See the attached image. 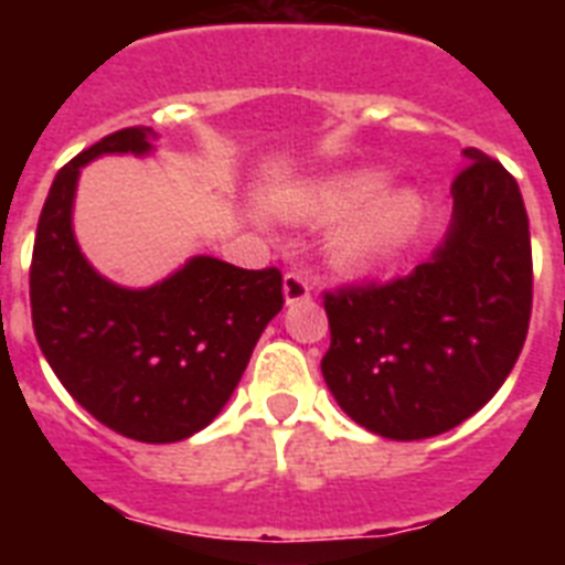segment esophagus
I'll list each match as a JSON object with an SVG mask.
<instances>
[{
  "label": "esophagus",
  "mask_w": 565,
  "mask_h": 565,
  "mask_svg": "<svg viewBox=\"0 0 565 565\" xmlns=\"http://www.w3.org/2000/svg\"><path fill=\"white\" fill-rule=\"evenodd\" d=\"M310 299V281L299 273L284 275V301L287 305H305Z\"/></svg>",
  "instance_id": "obj_1"
}]
</instances>
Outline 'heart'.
Instances as JSON below:
<instances>
[{
  "mask_svg": "<svg viewBox=\"0 0 565 565\" xmlns=\"http://www.w3.org/2000/svg\"><path fill=\"white\" fill-rule=\"evenodd\" d=\"M384 184L386 172L375 167L296 181L273 195V211L292 225H326L337 220L328 237V257L340 269L361 273L398 255L419 231V190Z\"/></svg>",
  "mask_w": 565,
  "mask_h": 565,
  "instance_id": "heart-1",
  "label": "heart"
}]
</instances>
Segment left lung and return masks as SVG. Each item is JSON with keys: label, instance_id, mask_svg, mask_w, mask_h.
Masks as SVG:
<instances>
[{"label": "left lung", "instance_id": "1", "mask_svg": "<svg viewBox=\"0 0 565 565\" xmlns=\"http://www.w3.org/2000/svg\"><path fill=\"white\" fill-rule=\"evenodd\" d=\"M451 184V222L407 278L326 292L322 375L361 428L428 439L499 393L531 322V231L516 179L478 149Z\"/></svg>", "mask_w": 565, "mask_h": 565}]
</instances>
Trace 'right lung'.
I'll return each mask as SVG.
<instances>
[{
  "label": "right lung",
  "instance_id": "1",
  "mask_svg": "<svg viewBox=\"0 0 565 565\" xmlns=\"http://www.w3.org/2000/svg\"><path fill=\"white\" fill-rule=\"evenodd\" d=\"M152 128L102 137L57 172L31 255V322L66 393L137 443H179L228 404L269 319L281 273L195 255L152 287H119L82 255L73 202L84 163L154 149Z\"/></svg>",
  "mask_w": 565,
  "mask_h": 565
}]
</instances>
